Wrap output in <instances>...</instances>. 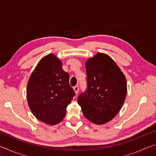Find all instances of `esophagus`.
I'll return each instance as SVG.
<instances>
[{"label": "esophagus", "instance_id": "esophagus-1", "mask_svg": "<svg viewBox=\"0 0 156 156\" xmlns=\"http://www.w3.org/2000/svg\"><path fill=\"white\" fill-rule=\"evenodd\" d=\"M73 90L75 91V94H77L79 91V87L78 85L73 87Z\"/></svg>", "mask_w": 156, "mask_h": 156}]
</instances>
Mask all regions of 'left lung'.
I'll use <instances>...</instances> for the list:
<instances>
[{"mask_svg": "<svg viewBox=\"0 0 156 156\" xmlns=\"http://www.w3.org/2000/svg\"><path fill=\"white\" fill-rule=\"evenodd\" d=\"M87 88L78 101L87 119L103 125L120 112L127 93L125 76L112 58L97 53L85 62Z\"/></svg>", "mask_w": 156, "mask_h": 156, "instance_id": "1", "label": "left lung"}]
</instances>
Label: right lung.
<instances>
[{
	"mask_svg": "<svg viewBox=\"0 0 156 156\" xmlns=\"http://www.w3.org/2000/svg\"><path fill=\"white\" fill-rule=\"evenodd\" d=\"M62 66L58 58L49 54L39 61L28 80L29 107L37 119L47 125L61 122L75 95L69 76Z\"/></svg>",
	"mask_w": 156,
	"mask_h": 156,
	"instance_id": "add662e5",
	"label": "right lung"
}]
</instances>
